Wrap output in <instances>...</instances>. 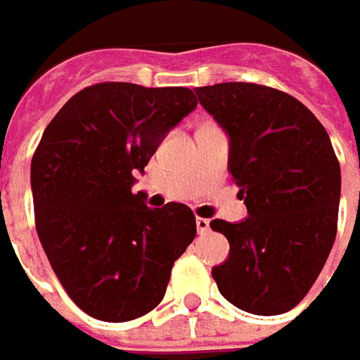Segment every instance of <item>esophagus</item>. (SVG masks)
I'll return each mask as SVG.
<instances>
[{
  "label": "esophagus",
  "instance_id": "obj_1",
  "mask_svg": "<svg viewBox=\"0 0 360 360\" xmlns=\"http://www.w3.org/2000/svg\"><path fill=\"white\" fill-rule=\"evenodd\" d=\"M195 226H198V232L200 234L210 232V220H205V218H195Z\"/></svg>",
  "mask_w": 360,
  "mask_h": 360
}]
</instances>
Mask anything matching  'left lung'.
<instances>
[{"instance_id": "1", "label": "left lung", "mask_w": 360, "mask_h": 360, "mask_svg": "<svg viewBox=\"0 0 360 360\" xmlns=\"http://www.w3.org/2000/svg\"><path fill=\"white\" fill-rule=\"evenodd\" d=\"M200 103L230 136L228 171L248 218L212 220L230 257L212 269L232 306L257 316L295 307L316 283L338 228L340 165L306 105L257 83L195 87Z\"/></svg>"}]
</instances>
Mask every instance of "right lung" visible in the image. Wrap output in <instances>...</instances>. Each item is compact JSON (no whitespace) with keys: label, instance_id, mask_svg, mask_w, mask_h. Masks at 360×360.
I'll use <instances>...</instances> for the list:
<instances>
[{"label":"right lung","instance_id":"add662e5","mask_svg":"<svg viewBox=\"0 0 360 360\" xmlns=\"http://www.w3.org/2000/svg\"><path fill=\"white\" fill-rule=\"evenodd\" d=\"M195 105L187 87L96 83L60 108L34 150L38 238L60 285L91 318L128 322L155 309L195 238L185 203L148 207L132 193L134 173Z\"/></svg>","mask_w":360,"mask_h":360}]
</instances>
